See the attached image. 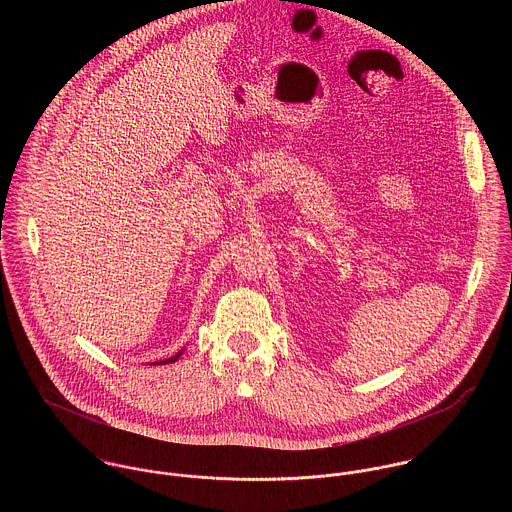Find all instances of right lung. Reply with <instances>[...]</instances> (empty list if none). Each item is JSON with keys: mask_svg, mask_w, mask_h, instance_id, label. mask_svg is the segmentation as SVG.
Listing matches in <instances>:
<instances>
[{"mask_svg": "<svg viewBox=\"0 0 512 512\" xmlns=\"http://www.w3.org/2000/svg\"><path fill=\"white\" fill-rule=\"evenodd\" d=\"M181 353H183V351H179L177 355H173V357H169V359H165V361H157V363H151V365H169V363H175V361L181 357Z\"/></svg>", "mask_w": 512, "mask_h": 512, "instance_id": "1", "label": "right lung"}]
</instances>
